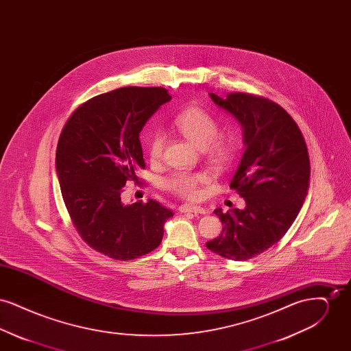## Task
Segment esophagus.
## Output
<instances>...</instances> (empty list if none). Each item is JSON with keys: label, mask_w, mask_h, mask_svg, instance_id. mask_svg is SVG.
<instances>
[{"label": "esophagus", "mask_w": 351, "mask_h": 351, "mask_svg": "<svg viewBox=\"0 0 351 351\" xmlns=\"http://www.w3.org/2000/svg\"><path fill=\"white\" fill-rule=\"evenodd\" d=\"M179 210L182 213H200V215H205L206 210L199 206V205H191V204H184L182 206H179Z\"/></svg>", "instance_id": "34e87169"}]
</instances>
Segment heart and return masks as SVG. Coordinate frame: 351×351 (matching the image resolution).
Returning a JSON list of instances; mask_svg holds the SVG:
<instances>
[{
    "instance_id": "b5f03b06",
    "label": "heart",
    "mask_w": 351,
    "mask_h": 351,
    "mask_svg": "<svg viewBox=\"0 0 351 351\" xmlns=\"http://www.w3.org/2000/svg\"><path fill=\"white\" fill-rule=\"evenodd\" d=\"M173 126L183 134L195 146L202 150L205 156L217 167L226 166L233 156L234 141L230 135L218 133V122L209 112L200 106H191L180 112L175 119ZM166 147V135L155 132L147 141V156L151 163H159L163 158ZM210 178L206 172L179 171L165 180V186L171 193L195 200L200 196L201 186L209 183Z\"/></svg>"
}]
</instances>
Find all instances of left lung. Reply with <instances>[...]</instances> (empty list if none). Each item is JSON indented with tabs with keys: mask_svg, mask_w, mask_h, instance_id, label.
Wrapping results in <instances>:
<instances>
[{
	"mask_svg": "<svg viewBox=\"0 0 351 351\" xmlns=\"http://www.w3.org/2000/svg\"><path fill=\"white\" fill-rule=\"evenodd\" d=\"M210 97L243 128L246 150L230 188L246 208L216 209L223 228L206 247L226 259L247 261L275 245L298 217L309 186L308 149L298 123L276 102L242 92Z\"/></svg>",
	"mask_w": 351,
	"mask_h": 351,
	"instance_id": "obj_1",
	"label": "left lung"
}]
</instances>
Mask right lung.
Returning a JSON list of instances; mask_svg holds the SVG:
<instances>
[{
    "label": "right lung",
    "instance_id": "obj_1",
    "mask_svg": "<svg viewBox=\"0 0 351 351\" xmlns=\"http://www.w3.org/2000/svg\"><path fill=\"white\" fill-rule=\"evenodd\" d=\"M172 97L162 86H125L85 101L68 118L56 147V172L73 226L93 250L132 261L155 250L173 212L158 201H121L145 169L139 133Z\"/></svg>",
    "mask_w": 351,
    "mask_h": 351
}]
</instances>
